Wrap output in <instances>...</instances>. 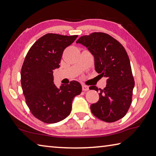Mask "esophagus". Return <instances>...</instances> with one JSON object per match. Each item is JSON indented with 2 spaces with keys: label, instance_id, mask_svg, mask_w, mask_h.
<instances>
[{
  "label": "esophagus",
  "instance_id": "esophagus-1",
  "mask_svg": "<svg viewBox=\"0 0 156 156\" xmlns=\"http://www.w3.org/2000/svg\"><path fill=\"white\" fill-rule=\"evenodd\" d=\"M82 90L83 91H87L89 90V87L87 86H86V85H82Z\"/></svg>",
  "mask_w": 156,
  "mask_h": 156
}]
</instances>
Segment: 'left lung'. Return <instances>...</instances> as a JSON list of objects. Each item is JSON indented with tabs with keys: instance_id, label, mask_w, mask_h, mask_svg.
Masks as SVG:
<instances>
[{
	"instance_id": "obj_1",
	"label": "left lung",
	"mask_w": 156,
	"mask_h": 156,
	"mask_svg": "<svg viewBox=\"0 0 156 156\" xmlns=\"http://www.w3.org/2000/svg\"><path fill=\"white\" fill-rule=\"evenodd\" d=\"M76 43L87 48L94 57L96 71L107 79V86L100 89L98 101L90 106L92 113L106 122L122 118L130 107L134 87L126 49L116 39L103 32L81 36ZM90 89L98 91L95 86Z\"/></svg>"
}]
</instances>
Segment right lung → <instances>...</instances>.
Segmentation results:
<instances>
[{
  "mask_svg": "<svg viewBox=\"0 0 156 156\" xmlns=\"http://www.w3.org/2000/svg\"><path fill=\"white\" fill-rule=\"evenodd\" d=\"M77 37L46 34L32 45L24 59L21 83L26 102L32 115L45 123H57L69 116L73 98L81 92L76 81L57 87L53 76L64 50Z\"/></svg>",
  "mask_w": 156,
  "mask_h": 156,
  "instance_id": "obj_1",
  "label": "right lung"
}]
</instances>
